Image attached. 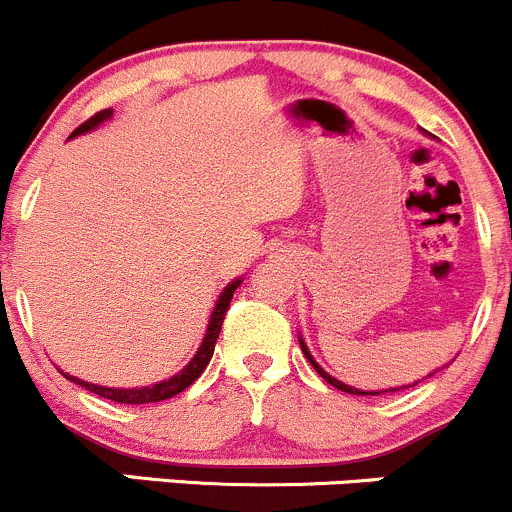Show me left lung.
I'll return each mask as SVG.
<instances>
[{
    "instance_id": "obj_1",
    "label": "left lung",
    "mask_w": 512,
    "mask_h": 512,
    "mask_svg": "<svg viewBox=\"0 0 512 512\" xmlns=\"http://www.w3.org/2000/svg\"><path fill=\"white\" fill-rule=\"evenodd\" d=\"M301 351H303V356H306V358H308V361H311V366H313V368H316V371H318V376H321V378H323V381H326V383H331V386H333V388H338V391H343V393H353V396H381V393H396V391H403V388H413V386H416V383H413V386H401V388H391V391H381V393H378V391H358V388H353V386H346V383H341V381H336V378H331V376H328V373H326V371H323V368H321V366H318V363H316V361H313V356H311V353H308L306 343H303V341H301ZM430 376H433V373H430Z\"/></svg>"
}]
</instances>
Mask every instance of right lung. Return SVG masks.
<instances>
[{
	"label": "right lung",
	"instance_id": "obj_1",
	"mask_svg": "<svg viewBox=\"0 0 512 512\" xmlns=\"http://www.w3.org/2000/svg\"><path fill=\"white\" fill-rule=\"evenodd\" d=\"M109 116H111V109L96 111L91 119H86L82 126H77V129L72 131V136L84 134V131L94 129V126H99L101 121L109 119ZM239 286H241V281H234V283H229V286H226V291L221 293L219 303H216L214 313H211L209 331H206L204 343H201V348L196 351V356L191 358L189 366H186L181 373H176L174 378H169V381H161V383H156V386H146V388H104V386H94V383L79 381V378L67 376V373H64V376H67L69 381L77 383V386L86 388V391L96 393V396H101V398H109V401H116V403H156V401H166V398L179 396V393L184 391V388H189L191 383H194L196 378L204 373V368L209 366L211 356H214L216 338H219L221 326H224L226 311H229V303H231V298H234V291Z\"/></svg>",
	"mask_w": 512,
	"mask_h": 512
}]
</instances>
